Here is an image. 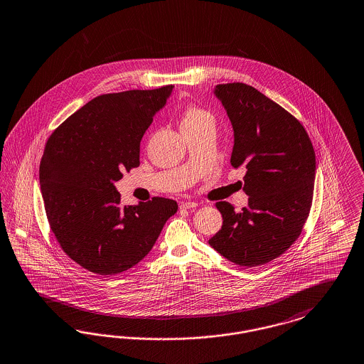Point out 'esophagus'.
<instances>
[{"instance_id": "34e87169", "label": "esophagus", "mask_w": 364, "mask_h": 364, "mask_svg": "<svg viewBox=\"0 0 364 364\" xmlns=\"http://www.w3.org/2000/svg\"><path fill=\"white\" fill-rule=\"evenodd\" d=\"M195 207H198L196 202H183L180 204V208H183V210H191V208H195Z\"/></svg>"}]
</instances>
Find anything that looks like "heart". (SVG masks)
Wrapping results in <instances>:
<instances>
[{
  "label": "heart",
  "instance_id": "obj_1",
  "mask_svg": "<svg viewBox=\"0 0 364 364\" xmlns=\"http://www.w3.org/2000/svg\"><path fill=\"white\" fill-rule=\"evenodd\" d=\"M204 123H214V117L210 112L193 105L184 109L183 117H181V129L196 127V126H202Z\"/></svg>",
  "mask_w": 364,
  "mask_h": 364
}]
</instances>
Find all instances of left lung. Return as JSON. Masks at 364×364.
<instances>
[{
  "mask_svg": "<svg viewBox=\"0 0 364 364\" xmlns=\"http://www.w3.org/2000/svg\"><path fill=\"white\" fill-rule=\"evenodd\" d=\"M214 95L232 122L230 164L244 166L247 205L235 213L215 204L222 229L208 244L229 262L259 267L284 253L309 217L316 153L304 126L279 104L242 82L220 84Z\"/></svg>",
  "mask_w": 364,
  "mask_h": 364,
  "instance_id": "left-lung-1",
  "label": "left lung"
}]
</instances>
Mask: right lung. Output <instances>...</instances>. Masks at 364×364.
<instances>
[{"label": "right lung", "mask_w": 364, "mask_h": 364, "mask_svg": "<svg viewBox=\"0 0 364 364\" xmlns=\"http://www.w3.org/2000/svg\"><path fill=\"white\" fill-rule=\"evenodd\" d=\"M173 87L95 97L48 138L39 168L44 208L63 252L87 271L117 275L141 262L175 215L172 199L120 205L115 183L139 166L141 139Z\"/></svg>", "instance_id": "right-lung-1"}]
</instances>
